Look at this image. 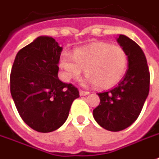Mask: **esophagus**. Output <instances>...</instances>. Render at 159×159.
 <instances>
[{
    "label": "esophagus",
    "instance_id": "esophagus-1",
    "mask_svg": "<svg viewBox=\"0 0 159 159\" xmlns=\"http://www.w3.org/2000/svg\"><path fill=\"white\" fill-rule=\"evenodd\" d=\"M89 94V91H83V90H80V96L88 95Z\"/></svg>",
    "mask_w": 159,
    "mask_h": 159
}]
</instances>
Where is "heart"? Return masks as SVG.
Returning a JSON list of instances; mask_svg holds the SVG:
<instances>
[{
	"label": "heart",
	"instance_id": "obj_1",
	"mask_svg": "<svg viewBox=\"0 0 159 159\" xmlns=\"http://www.w3.org/2000/svg\"><path fill=\"white\" fill-rule=\"evenodd\" d=\"M128 66V57L119 46L96 42L79 48L72 56L64 52L59 59L61 79L69 82L76 80L85 70L86 81L99 89H109L122 80Z\"/></svg>",
	"mask_w": 159,
	"mask_h": 159
}]
</instances>
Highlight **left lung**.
I'll return each instance as SVG.
<instances>
[{
    "mask_svg": "<svg viewBox=\"0 0 159 159\" xmlns=\"http://www.w3.org/2000/svg\"><path fill=\"white\" fill-rule=\"evenodd\" d=\"M117 41L127 55L128 69L116 87L97 94L100 103L93 111L95 121L112 132L124 130L137 119L149 95L150 79L141 47L123 34Z\"/></svg>",
    "mask_w": 159,
    "mask_h": 159,
    "instance_id": "1",
    "label": "left lung"
}]
</instances>
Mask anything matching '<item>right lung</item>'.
Masks as SVG:
<instances>
[{
  "label": "right lung",
  "instance_id": "1",
  "mask_svg": "<svg viewBox=\"0 0 159 159\" xmlns=\"http://www.w3.org/2000/svg\"><path fill=\"white\" fill-rule=\"evenodd\" d=\"M63 48L40 36L20 49L10 73V93L22 119L31 128L49 133L64 125L78 89L58 79Z\"/></svg>",
  "mask_w": 159,
  "mask_h": 159
}]
</instances>
